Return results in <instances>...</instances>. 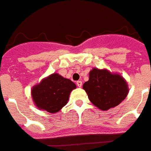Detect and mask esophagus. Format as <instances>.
<instances>
[{
    "instance_id": "34e87169",
    "label": "esophagus",
    "mask_w": 151,
    "mask_h": 151,
    "mask_svg": "<svg viewBox=\"0 0 151 151\" xmlns=\"http://www.w3.org/2000/svg\"><path fill=\"white\" fill-rule=\"evenodd\" d=\"M76 85L78 87H81L82 85H83V83H82V81H77L76 82Z\"/></svg>"
}]
</instances>
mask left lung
<instances>
[{"instance_id":"8db88e82","label":"left lung","mask_w":151,"mask_h":151,"mask_svg":"<svg viewBox=\"0 0 151 151\" xmlns=\"http://www.w3.org/2000/svg\"><path fill=\"white\" fill-rule=\"evenodd\" d=\"M91 103L102 111L116 107L129 93V86L122 76L109 70L93 68L89 80L83 86Z\"/></svg>"}]
</instances>
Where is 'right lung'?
Segmentation results:
<instances>
[{
	"label": "right lung",
	"mask_w": 151,
	"mask_h": 151,
	"mask_svg": "<svg viewBox=\"0 0 151 151\" xmlns=\"http://www.w3.org/2000/svg\"><path fill=\"white\" fill-rule=\"evenodd\" d=\"M76 85L58 73H53L33 86L32 101L37 108L54 114L67 104L69 95Z\"/></svg>",
	"instance_id": "right-lung-1"
}]
</instances>
